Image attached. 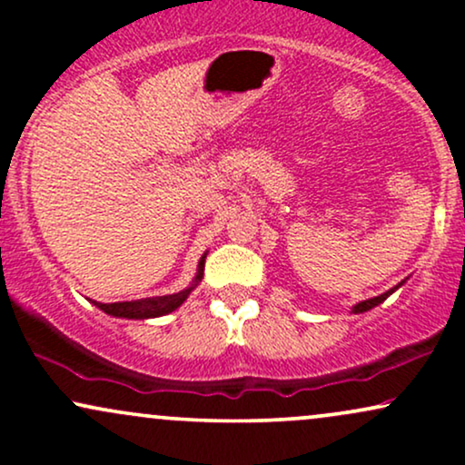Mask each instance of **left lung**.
Instances as JSON below:
<instances>
[{
    "mask_svg": "<svg viewBox=\"0 0 465 465\" xmlns=\"http://www.w3.org/2000/svg\"><path fill=\"white\" fill-rule=\"evenodd\" d=\"M404 282H407V280H402V282H400L398 286L389 288V291H387V292H382V295H378V297H371V300H365V302H359V303H356L354 308H351V312H354V314H361V312H367V311H371V308H376L378 303H382V302H385L387 297L391 295V292H396L398 288L404 284Z\"/></svg>",
    "mask_w": 465,
    "mask_h": 465,
    "instance_id": "1",
    "label": "left lung"
}]
</instances>
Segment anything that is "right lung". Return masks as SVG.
I'll return each mask as SVG.
<instances>
[{"label": "right lung", "mask_w": 465, "mask_h": 465, "mask_svg": "<svg viewBox=\"0 0 465 465\" xmlns=\"http://www.w3.org/2000/svg\"><path fill=\"white\" fill-rule=\"evenodd\" d=\"M205 258L207 253H203L199 260V269H196L194 280L188 288L174 292V295H163V297H146V300H135V302H115V303H100L94 302V306H98L100 311L111 314V317L120 319H154L163 317V314L177 311V308L190 297V292L199 286L203 280V269H205Z\"/></svg>", "instance_id": "1"}]
</instances>
